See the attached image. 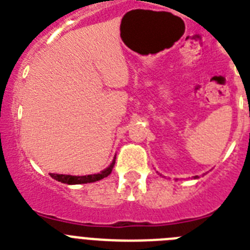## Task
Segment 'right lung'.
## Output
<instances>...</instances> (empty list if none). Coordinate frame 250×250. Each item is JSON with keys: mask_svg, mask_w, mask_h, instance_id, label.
I'll return each instance as SVG.
<instances>
[{"mask_svg": "<svg viewBox=\"0 0 250 250\" xmlns=\"http://www.w3.org/2000/svg\"><path fill=\"white\" fill-rule=\"evenodd\" d=\"M115 161L110 165L107 169L101 171L100 174H94V175H85V176H72V175H62V174H50L51 178L56 179L57 182H61L63 184H87V183H94L106 178L107 175L111 174V170L114 167Z\"/></svg>", "mask_w": 250, "mask_h": 250, "instance_id": "obj_1", "label": "right lung"}]
</instances>
